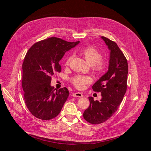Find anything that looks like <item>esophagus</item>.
Returning <instances> with one entry per match:
<instances>
[{
	"mask_svg": "<svg viewBox=\"0 0 151 151\" xmlns=\"http://www.w3.org/2000/svg\"><path fill=\"white\" fill-rule=\"evenodd\" d=\"M72 96H73V97H79V98H81V97H83V95H82V93H73V94H72Z\"/></svg>",
	"mask_w": 151,
	"mask_h": 151,
	"instance_id": "esophagus-1",
	"label": "esophagus"
}]
</instances>
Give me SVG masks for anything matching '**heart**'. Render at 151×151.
Instances as JSON below:
<instances>
[{"label": "heart", "instance_id": "1", "mask_svg": "<svg viewBox=\"0 0 151 151\" xmlns=\"http://www.w3.org/2000/svg\"><path fill=\"white\" fill-rule=\"evenodd\" d=\"M81 54L90 65L93 66V70L96 73L100 74L103 72L105 68V64L101 60V54L97 49L93 47H86L81 51ZM72 58V55H70L66 59L65 63L66 66L69 65ZM92 81V78L88 75H78L72 79V83L79 90L83 89L86 84L90 83Z\"/></svg>", "mask_w": 151, "mask_h": 151}]
</instances>
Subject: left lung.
I'll use <instances>...</instances> for the list:
<instances>
[{
  "label": "left lung",
  "instance_id": "obj_1",
  "mask_svg": "<svg viewBox=\"0 0 151 151\" xmlns=\"http://www.w3.org/2000/svg\"><path fill=\"white\" fill-rule=\"evenodd\" d=\"M110 51L107 72L93 85V90L101 92L100 101L89 97L90 104L83 116L87 122L99 124L105 122L114 114L122 101L127 91V60L118 45L114 41L101 36Z\"/></svg>",
  "mask_w": 151,
  "mask_h": 151
}]
</instances>
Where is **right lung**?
<instances>
[{
	"instance_id": "1",
	"label": "right lung",
	"mask_w": 151,
	"mask_h": 151,
	"mask_svg": "<svg viewBox=\"0 0 151 151\" xmlns=\"http://www.w3.org/2000/svg\"><path fill=\"white\" fill-rule=\"evenodd\" d=\"M79 42L52 37L36 43L27 51L22 66V87L26 104L34 116L49 120L60 114L69 92L66 87L54 88L51 76L61 72L59 61L64 54Z\"/></svg>"
}]
</instances>
